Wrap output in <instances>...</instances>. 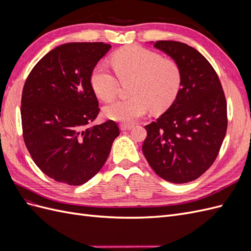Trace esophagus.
Listing matches in <instances>:
<instances>
[{"instance_id": "esophagus-1", "label": "esophagus", "mask_w": 251, "mask_h": 251, "mask_svg": "<svg viewBox=\"0 0 251 251\" xmlns=\"http://www.w3.org/2000/svg\"><path fill=\"white\" fill-rule=\"evenodd\" d=\"M133 128L132 125H120V130L121 131H130Z\"/></svg>"}]
</instances>
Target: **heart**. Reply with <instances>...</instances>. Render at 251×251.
Masks as SVG:
<instances>
[{"instance_id":"1","label":"heart","mask_w":251,"mask_h":251,"mask_svg":"<svg viewBox=\"0 0 251 251\" xmlns=\"http://www.w3.org/2000/svg\"><path fill=\"white\" fill-rule=\"evenodd\" d=\"M113 69L120 81L133 80L127 100L107 105L104 115L124 125L134 124L151 109L161 112L176 100L182 81L179 65L171 58L137 45L116 51L111 58ZM109 68L98 64L91 74V86L103 101L116 96L119 81Z\"/></svg>"}]
</instances>
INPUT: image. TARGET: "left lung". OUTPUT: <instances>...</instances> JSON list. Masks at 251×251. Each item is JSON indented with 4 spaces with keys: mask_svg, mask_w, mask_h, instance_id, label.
<instances>
[{
    "mask_svg": "<svg viewBox=\"0 0 251 251\" xmlns=\"http://www.w3.org/2000/svg\"><path fill=\"white\" fill-rule=\"evenodd\" d=\"M154 47L181 70L179 93L171 107L146 126L142 151L151 168L172 183H186L206 172L221 149L227 130V104L218 74L199 51L175 41Z\"/></svg>",
    "mask_w": 251,
    "mask_h": 251,
    "instance_id": "obj_1",
    "label": "left lung"
}]
</instances>
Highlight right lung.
<instances>
[{"instance_id": "obj_1", "label": "right lung", "mask_w": 251, "mask_h": 251, "mask_svg": "<svg viewBox=\"0 0 251 251\" xmlns=\"http://www.w3.org/2000/svg\"><path fill=\"white\" fill-rule=\"evenodd\" d=\"M111 48L104 43H68L48 52L23 88V137L39 169L69 185L92 179L119 135L113 120L87 127L100 113L91 86L96 64Z\"/></svg>"}]
</instances>
